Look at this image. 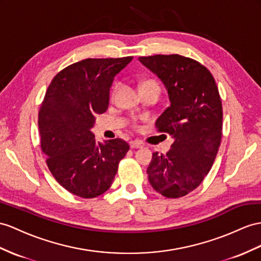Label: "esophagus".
Listing matches in <instances>:
<instances>
[{"label":"esophagus","instance_id":"1","mask_svg":"<svg viewBox=\"0 0 261 261\" xmlns=\"http://www.w3.org/2000/svg\"><path fill=\"white\" fill-rule=\"evenodd\" d=\"M130 148L131 149H139V148H142V143L140 141H130Z\"/></svg>","mask_w":261,"mask_h":261}]
</instances>
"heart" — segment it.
I'll use <instances>...</instances> for the list:
<instances>
[{
  "instance_id": "b5f03b06",
  "label": "heart",
  "mask_w": 261,
  "mask_h": 261,
  "mask_svg": "<svg viewBox=\"0 0 261 261\" xmlns=\"http://www.w3.org/2000/svg\"><path fill=\"white\" fill-rule=\"evenodd\" d=\"M146 86H154V87H158V88H160L159 84H158L156 82H154V80H148V82H145V83L142 85V87H146ZM117 88H118V87H116L115 90H117Z\"/></svg>"
}]
</instances>
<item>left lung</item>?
I'll return each mask as SVG.
<instances>
[{"label": "left lung", "mask_w": 261, "mask_h": 261, "mask_svg": "<svg viewBox=\"0 0 261 261\" xmlns=\"http://www.w3.org/2000/svg\"><path fill=\"white\" fill-rule=\"evenodd\" d=\"M162 80L170 106L155 122L174 139L166 154L153 153L149 181L160 194L178 198L194 191L212 169L222 139L223 107L211 71L181 55L139 57Z\"/></svg>", "instance_id": "obj_1"}]
</instances>
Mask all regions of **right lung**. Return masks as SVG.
Wrapping results in <instances>:
<instances>
[{
    "instance_id": "obj_1",
    "label": "right lung",
    "mask_w": 261,
    "mask_h": 261,
    "mask_svg": "<svg viewBox=\"0 0 261 261\" xmlns=\"http://www.w3.org/2000/svg\"><path fill=\"white\" fill-rule=\"evenodd\" d=\"M87 58L53 78L38 112L41 148L53 176L71 194L93 198L110 189L129 151L121 139L97 142L95 116L108 109L113 78L132 61Z\"/></svg>"
}]
</instances>
